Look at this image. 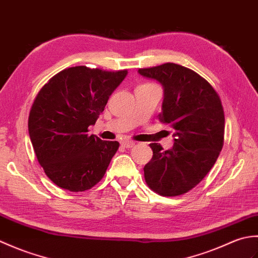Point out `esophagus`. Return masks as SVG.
I'll use <instances>...</instances> for the list:
<instances>
[{"instance_id": "34e87169", "label": "esophagus", "mask_w": 258, "mask_h": 258, "mask_svg": "<svg viewBox=\"0 0 258 258\" xmlns=\"http://www.w3.org/2000/svg\"><path fill=\"white\" fill-rule=\"evenodd\" d=\"M135 145V142L134 141H123L122 142V146L126 147V149H130V147H133Z\"/></svg>"}]
</instances>
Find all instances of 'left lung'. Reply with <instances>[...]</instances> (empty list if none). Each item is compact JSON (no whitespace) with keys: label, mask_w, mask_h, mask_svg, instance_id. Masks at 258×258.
I'll use <instances>...</instances> for the list:
<instances>
[{"label":"left lung","mask_w":258,"mask_h":258,"mask_svg":"<svg viewBox=\"0 0 258 258\" xmlns=\"http://www.w3.org/2000/svg\"><path fill=\"white\" fill-rule=\"evenodd\" d=\"M139 73L164 86L158 119L171 126L175 136L171 150L150 144L153 157L144 166L145 182L162 196L183 195L206 176L223 149L221 97L204 78L182 65L165 63Z\"/></svg>","instance_id":"left-lung-1"}]
</instances>
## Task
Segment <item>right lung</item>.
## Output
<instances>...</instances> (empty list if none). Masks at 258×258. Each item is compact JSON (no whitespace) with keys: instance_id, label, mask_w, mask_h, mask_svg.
<instances>
[{"instance_id":"obj_1","label":"right lung","mask_w":258,"mask_h":258,"mask_svg":"<svg viewBox=\"0 0 258 258\" xmlns=\"http://www.w3.org/2000/svg\"><path fill=\"white\" fill-rule=\"evenodd\" d=\"M126 74L127 70L69 68L38 91L29 133L38 163L58 187L84 191L103 178L119 143L87 132Z\"/></svg>"}]
</instances>
